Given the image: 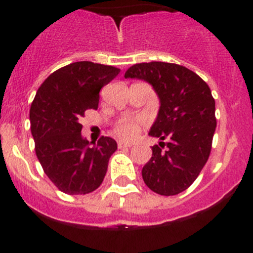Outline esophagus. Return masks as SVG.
I'll return each mask as SVG.
<instances>
[{"label": "esophagus", "mask_w": 253, "mask_h": 253, "mask_svg": "<svg viewBox=\"0 0 253 253\" xmlns=\"http://www.w3.org/2000/svg\"><path fill=\"white\" fill-rule=\"evenodd\" d=\"M118 147H119V148H130L131 143L123 142V140H120V142L118 143Z\"/></svg>", "instance_id": "34e87169"}]
</instances>
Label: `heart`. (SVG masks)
Instances as JSON below:
<instances>
[{"instance_id":"heart-1","label":"heart","mask_w":253,"mask_h":253,"mask_svg":"<svg viewBox=\"0 0 253 253\" xmlns=\"http://www.w3.org/2000/svg\"><path fill=\"white\" fill-rule=\"evenodd\" d=\"M115 131L119 137L124 139H131L139 131V122L133 119H123L115 126Z\"/></svg>"}]
</instances>
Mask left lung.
Masks as SVG:
<instances>
[{"mask_svg": "<svg viewBox=\"0 0 253 253\" xmlns=\"http://www.w3.org/2000/svg\"><path fill=\"white\" fill-rule=\"evenodd\" d=\"M124 77L152 84L160 110L149 135L169 139L152 147L143 180L160 195H177L196 180L209 158L216 126L211 91L195 72L165 62L134 64Z\"/></svg>", "mask_w": 253, "mask_h": 253, "instance_id": "left-lung-1", "label": "left lung"}]
</instances>
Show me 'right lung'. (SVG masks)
Instances as JSON below:
<instances>
[{"instance_id": "right-lung-1", "label": "right lung", "mask_w": 253, "mask_h": 253, "mask_svg": "<svg viewBox=\"0 0 253 253\" xmlns=\"http://www.w3.org/2000/svg\"><path fill=\"white\" fill-rule=\"evenodd\" d=\"M119 72L113 66L76 62L51 73L37 91L30 107L35 153L45 175L64 194L92 193L104 181L118 144L110 137H101L97 144L88 142L78 119L97 109L100 90Z\"/></svg>"}]
</instances>
